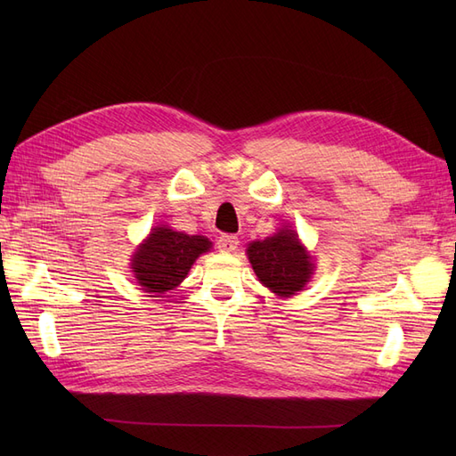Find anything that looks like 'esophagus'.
Wrapping results in <instances>:
<instances>
[{
  "mask_svg": "<svg viewBox=\"0 0 456 456\" xmlns=\"http://www.w3.org/2000/svg\"><path fill=\"white\" fill-rule=\"evenodd\" d=\"M218 249L224 251V253H236L238 251V245H240V240L236 236H220L218 241Z\"/></svg>",
  "mask_w": 456,
  "mask_h": 456,
  "instance_id": "1",
  "label": "esophagus"
}]
</instances>
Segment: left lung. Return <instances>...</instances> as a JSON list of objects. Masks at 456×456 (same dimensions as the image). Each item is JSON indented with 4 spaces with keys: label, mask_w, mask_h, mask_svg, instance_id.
<instances>
[{
    "label": "left lung",
    "mask_w": 456,
    "mask_h": 456,
    "mask_svg": "<svg viewBox=\"0 0 456 456\" xmlns=\"http://www.w3.org/2000/svg\"><path fill=\"white\" fill-rule=\"evenodd\" d=\"M256 278L280 297H291L312 275L310 255L293 230H280L265 241H253L247 249Z\"/></svg>",
    "instance_id": "1"
}]
</instances>
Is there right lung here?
Listing matches in <instances>:
<instances>
[{
	"mask_svg": "<svg viewBox=\"0 0 456 456\" xmlns=\"http://www.w3.org/2000/svg\"><path fill=\"white\" fill-rule=\"evenodd\" d=\"M209 249L211 241L203 236L159 226L134 253L131 266L146 293H165L181 283L196 258Z\"/></svg>",
	"mask_w": 456,
	"mask_h": 456,
	"instance_id": "add662e5",
	"label": "right lung"
}]
</instances>
